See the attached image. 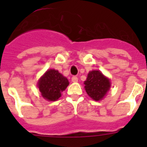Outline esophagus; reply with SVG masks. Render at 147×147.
<instances>
[{"instance_id":"obj_1","label":"esophagus","mask_w":147,"mask_h":147,"mask_svg":"<svg viewBox=\"0 0 147 147\" xmlns=\"http://www.w3.org/2000/svg\"><path fill=\"white\" fill-rule=\"evenodd\" d=\"M71 82H78V77L77 76H73L71 78Z\"/></svg>"}]
</instances>
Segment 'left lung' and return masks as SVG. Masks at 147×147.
Returning a JSON list of instances; mask_svg holds the SVG:
<instances>
[{"label":"left lung","instance_id":"obj_1","mask_svg":"<svg viewBox=\"0 0 147 147\" xmlns=\"http://www.w3.org/2000/svg\"><path fill=\"white\" fill-rule=\"evenodd\" d=\"M84 85L88 96L96 101L101 100L111 88L109 79L98 70L89 71Z\"/></svg>","mask_w":147,"mask_h":147}]
</instances>
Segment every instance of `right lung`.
<instances>
[{"label": "right lung", "instance_id": "right-lung-1", "mask_svg": "<svg viewBox=\"0 0 147 147\" xmlns=\"http://www.w3.org/2000/svg\"><path fill=\"white\" fill-rule=\"evenodd\" d=\"M69 85L68 79L55 69L47 70L38 82L42 96L51 101L58 100Z\"/></svg>", "mask_w": 147, "mask_h": 147}]
</instances>
